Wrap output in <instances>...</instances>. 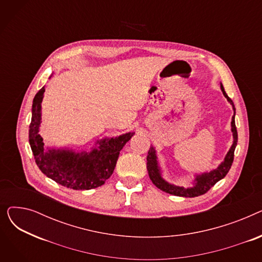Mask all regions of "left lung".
Wrapping results in <instances>:
<instances>
[{
    "instance_id": "obj_1",
    "label": "left lung",
    "mask_w": 262,
    "mask_h": 262,
    "mask_svg": "<svg viewBox=\"0 0 262 262\" xmlns=\"http://www.w3.org/2000/svg\"><path fill=\"white\" fill-rule=\"evenodd\" d=\"M221 90L224 94L227 101L231 104L232 109H233V116L231 119V132H232V137H233V142L232 145L230 146L229 150L227 152L224 160L219 164V167L214 170H211L210 172H206L202 174L195 175L194 178V183L193 187L190 188H184L180 186H175L173 184L168 183L167 181H164L162 176H161V170L159 168L158 160H157V155H156V150L154 146H150L148 149V153L146 156V168L148 172V176L150 178V181L153 182V184L160 190L167 192L169 194L176 195V196H184V198H194L202 195L206 193L211 187H213L219 181H221L222 178L226 176L228 173L232 161H233V153H235V148L237 146L238 142V133H237V127H236V123H235V115H236V108L235 105H233L231 99L228 98V95L226 94L223 85L221 84Z\"/></svg>"
}]
</instances>
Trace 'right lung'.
Listing matches in <instances>:
<instances>
[{"label":"right lung","mask_w":262,"mask_h":262,"mask_svg":"<svg viewBox=\"0 0 262 262\" xmlns=\"http://www.w3.org/2000/svg\"><path fill=\"white\" fill-rule=\"evenodd\" d=\"M45 91V87L41 88L33 100L29 132L30 145L38 168L54 182L73 190H90L104 185L114 173L120 150L135 133L98 140L95 143L98 146L92 147L90 152L46 148L39 135Z\"/></svg>","instance_id":"1"}]
</instances>
